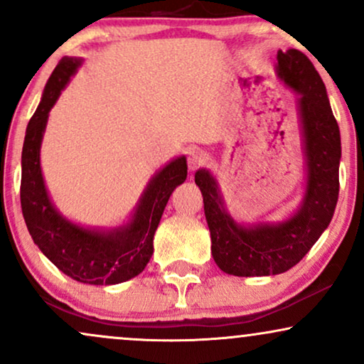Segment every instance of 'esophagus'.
<instances>
[{
  "instance_id": "esophagus-1",
  "label": "esophagus",
  "mask_w": 364,
  "mask_h": 364,
  "mask_svg": "<svg viewBox=\"0 0 364 364\" xmlns=\"http://www.w3.org/2000/svg\"><path fill=\"white\" fill-rule=\"evenodd\" d=\"M187 164H189L191 170L203 167L205 164V154L200 148H192V150H189V154H187Z\"/></svg>"
}]
</instances>
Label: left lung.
<instances>
[{"mask_svg":"<svg viewBox=\"0 0 364 364\" xmlns=\"http://www.w3.org/2000/svg\"><path fill=\"white\" fill-rule=\"evenodd\" d=\"M278 75L300 94L307 154V191L304 205L284 224L241 228L224 213L209 172H196L204 197V213L213 241L214 262L236 277H264L295 267L329 226L339 196L341 136L326 86L306 53L278 52Z\"/></svg>","mask_w":364,"mask_h":364,"instance_id":"left-lung-1","label":"left lung"}]
</instances>
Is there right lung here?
Segmentation results:
<instances>
[{
	"instance_id": "add662e5",
	"label": "right lung",
	"mask_w": 364,
	"mask_h": 364,
	"mask_svg": "<svg viewBox=\"0 0 364 364\" xmlns=\"http://www.w3.org/2000/svg\"><path fill=\"white\" fill-rule=\"evenodd\" d=\"M79 64L77 58L69 57L58 62L26 127L21 151V213L35 245L58 270L80 284L113 285L145 270L154 253V236L168 197L187 177V161L181 156L156 173L128 226L113 232H97L65 221L53 209L45 191L40 143L48 111Z\"/></svg>"
}]
</instances>
